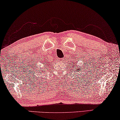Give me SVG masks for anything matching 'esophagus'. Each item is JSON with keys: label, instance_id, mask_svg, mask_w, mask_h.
Here are the masks:
<instances>
[{"label": "esophagus", "instance_id": "esophagus-1", "mask_svg": "<svg viewBox=\"0 0 120 120\" xmlns=\"http://www.w3.org/2000/svg\"><path fill=\"white\" fill-rule=\"evenodd\" d=\"M63 60H64V59H63V58H60V61L62 62V61H63Z\"/></svg>", "mask_w": 120, "mask_h": 120}]
</instances>
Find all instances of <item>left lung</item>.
Returning a JSON list of instances; mask_svg holds the SVG:
<instances>
[{
  "label": "left lung",
  "mask_w": 120,
  "mask_h": 120,
  "mask_svg": "<svg viewBox=\"0 0 120 120\" xmlns=\"http://www.w3.org/2000/svg\"><path fill=\"white\" fill-rule=\"evenodd\" d=\"M80 70H81V68H80ZM77 71H79V68H78V70H77Z\"/></svg>",
  "instance_id": "1"
}]
</instances>
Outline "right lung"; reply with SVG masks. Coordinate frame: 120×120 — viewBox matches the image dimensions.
I'll return each mask as SVG.
<instances>
[{
    "label": "right lung",
    "mask_w": 120,
    "mask_h": 120,
    "mask_svg": "<svg viewBox=\"0 0 120 120\" xmlns=\"http://www.w3.org/2000/svg\"><path fill=\"white\" fill-rule=\"evenodd\" d=\"M45 63V64H47V63Z\"/></svg>",
    "instance_id": "1"
}]
</instances>
